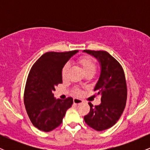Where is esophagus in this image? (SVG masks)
<instances>
[{"label": "esophagus", "mask_w": 150, "mask_h": 150, "mask_svg": "<svg viewBox=\"0 0 150 150\" xmlns=\"http://www.w3.org/2000/svg\"><path fill=\"white\" fill-rule=\"evenodd\" d=\"M82 102H83V101L80 99H77V98H74L73 99V103L75 104H82Z\"/></svg>", "instance_id": "34e87169"}]
</instances>
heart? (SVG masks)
Segmentation results:
<instances>
[{
	"label": "heart",
	"instance_id": "b5f03b06",
	"mask_svg": "<svg viewBox=\"0 0 150 150\" xmlns=\"http://www.w3.org/2000/svg\"><path fill=\"white\" fill-rule=\"evenodd\" d=\"M77 62L81 65L85 74L87 73H95L96 70H97V64H96L94 60L92 58L89 57V56H82V57L79 58ZM68 68H69V65L68 64L64 65V67L62 69V77H65L67 72L68 70ZM75 93L76 94H80V90L76 89L75 90Z\"/></svg>",
	"mask_w": 150,
	"mask_h": 150
}]
</instances>
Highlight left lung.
I'll return each mask as SVG.
<instances>
[{"instance_id": "obj_1", "label": "left lung", "mask_w": 150, "mask_h": 150, "mask_svg": "<svg viewBox=\"0 0 150 150\" xmlns=\"http://www.w3.org/2000/svg\"><path fill=\"white\" fill-rule=\"evenodd\" d=\"M97 58L101 64V75L94 91L101 95V103L93 106L84 117L85 123L97 131L114 125L121 116L127 100V85L123 67L116 58L104 51L85 50Z\"/></svg>"}]
</instances>
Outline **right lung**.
Instances as JSON below:
<instances>
[{
	"mask_svg": "<svg viewBox=\"0 0 150 150\" xmlns=\"http://www.w3.org/2000/svg\"><path fill=\"white\" fill-rule=\"evenodd\" d=\"M77 51L45 53L30 69L24 92V104L31 122L39 130L49 132L59 126L66 111L73 104L72 97L64 100L55 99L53 91L63 82L64 65Z\"/></svg>",
	"mask_w": 150,
	"mask_h": 150,
	"instance_id": "1",
	"label": "right lung"
}]
</instances>
